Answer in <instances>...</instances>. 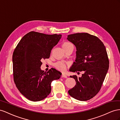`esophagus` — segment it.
Returning <instances> with one entry per match:
<instances>
[{"label": "esophagus", "mask_w": 120, "mask_h": 120, "mask_svg": "<svg viewBox=\"0 0 120 120\" xmlns=\"http://www.w3.org/2000/svg\"><path fill=\"white\" fill-rule=\"evenodd\" d=\"M61 77H63V78H67V76L66 75V74L63 73V74H62V76H61Z\"/></svg>", "instance_id": "34e87169"}]
</instances>
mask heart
Here are the masks:
<instances>
[{
    "label": "heart",
    "mask_w": 120,
    "mask_h": 120,
    "mask_svg": "<svg viewBox=\"0 0 120 120\" xmlns=\"http://www.w3.org/2000/svg\"><path fill=\"white\" fill-rule=\"evenodd\" d=\"M71 45H72L71 43L69 42H65L62 44V47L63 48V49H64L65 48H67V47ZM54 66L58 70L61 71H65V70L67 68V64L64 63V62H60V61H59V62H57L55 63H54Z\"/></svg>",
    "instance_id": "1"
}]
</instances>
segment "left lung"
I'll return each mask as SVG.
<instances>
[{"mask_svg": "<svg viewBox=\"0 0 120 120\" xmlns=\"http://www.w3.org/2000/svg\"><path fill=\"white\" fill-rule=\"evenodd\" d=\"M67 40L76 48V58L70 71H84L82 76H70L76 85L68 90L71 97L80 101L90 100L100 90L109 67L105 47L96 36L86 33L68 35Z\"/></svg>", "mask_w": 120, "mask_h": 120, "instance_id": "1", "label": "left lung"}]
</instances>
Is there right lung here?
<instances>
[{"mask_svg":"<svg viewBox=\"0 0 120 120\" xmlns=\"http://www.w3.org/2000/svg\"><path fill=\"white\" fill-rule=\"evenodd\" d=\"M61 36L32 31L22 38L15 49L13 79L20 93L28 100L38 101L46 98L51 92V82L60 78V71L51 68L45 72L41 66L42 60L50 57Z\"/></svg>","mask_w":120,"mask_h":120,"instance_id":"obj_1","label":"right lung"}]
</instances>
